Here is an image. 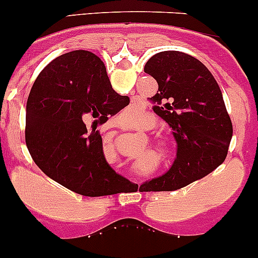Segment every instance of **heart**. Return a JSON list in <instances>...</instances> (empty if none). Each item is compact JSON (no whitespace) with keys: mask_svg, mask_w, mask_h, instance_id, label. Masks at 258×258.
Here are the masks:
<instances>
[{"mask_svg":"<svg viewBox=\"0 0 258 258\" xmlns=\"http://www.w3.org/2000/svg\"><path fill=\"white\" fill-rule=\"evenodd\" d=\"M156 124L157 118L155 114L150 113V112H139L135 117L132 126H134V128L142 130V131H150V130L155 128ZM154 140L155 147H156L157 152H160V155H162L164 157L171 156L175 150V139L170 132H157Z\"/></svg>","mask_w":258,"mask_h":258,"instance_id":"heart-1","label":"heart"}]
</instances>
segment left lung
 Listing matches in <instances>:
<instances>
[{"label":"left lung","mask_w":258,"mask_h":258,"mask_svg":"<svg viewBox=\"0 0 258 258\" xmlns=\"http://www.w3.org/2000/svg\"><path fill=\"white\" fill-rule=\"evenodd\" d=\"M145 73L156 79L155 113L169 123L177 142L176 160L162 176L146 182L152 191L176 190L204 177L226 160L233 127L213 74L191 55L161 51Z\"/></svg>","instance_id":"left-lung-1"}]
</instances>
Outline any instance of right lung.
<instances>
[{"label": "right lung", "instance_id": "obj_1", "mask_svg": "<svg viewBox=\"0 0 258 258\" xmlns=\"http://www.w3.org/2000/svg\"><path fill=\"white\" fill-rule=\"evenodd\" d=\"M104 62L87 50L55 57L26 103V146L45 175L84 197L117 194L123 177L107 164L97 127L127 106Z\"/></svg>", "mask_w": 258, "mask_h": 258}]
</instances>
